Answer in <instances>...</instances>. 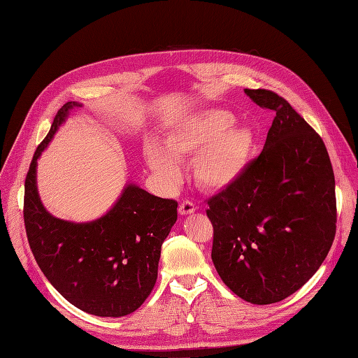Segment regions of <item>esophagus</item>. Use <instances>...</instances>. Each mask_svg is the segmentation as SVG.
I'll use <instances>...</instances> for the list:
<instances>
[{
    "mask_svg": "<svg viewBox=\"0 0 358 358\" xmlns=\"http://www.w3.org/2000/svg\"><path fill=\"white\" fill-rule=\"evenodd\" d=\"M196 210V208H194V205L190 202V201H184L181 205H180V208H178V213L181 214V215H190V214H193Z\"/></svg>",
    "mask_w": 358,
    "mask_h": 358,
    "instance_id": "34e87169",
    "label": "esophagus"
}]
</instances>
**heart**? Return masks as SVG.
Masks as SVG:
<instances>
[{
  "instance_id": "heart-1",
  "label": "heart",
  "mask_w": 358,
  "mask_h": 358,
  "mask_svg": "<svg viewBox=\"0 0 358 358\" xmlns=\"http://www.w3.org/2000/svg\"><path fill=\"white\" fill-rule=\"evenodd\" d=\"M234 121L231 112L218 108L184 116L166 132L164 144L145 143V164L166 186H176L181 177L178 162L193 157L197 186L210 193L229 190L245 177L257 149L252 128Z\"/></svg>"
}]
</instances>
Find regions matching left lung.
<instances>
[{"instance_id": "left-lung-1", "label": "left lung", "mask_w": 358, "mask_h": 358, "mask_svg": "<svg viewBox=\"0 0 358 358\" xmlns=\"http://www.w3.org/2000/svg\"><path fill=\"white\" fill-rule=\"evenodd\" d=\"M245 94L275 116L245 177L208 201L210 257L237 296L267 306L295 294L327 257L336 231L335 176L323 140L283 97Z\"/></svg>"}]
</instances>
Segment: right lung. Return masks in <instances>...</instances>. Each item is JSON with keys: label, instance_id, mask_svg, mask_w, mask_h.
Masks as SVG:
<instances>
[{"label": "right lung", "instance_id": "add662e5", "mask_svg": "<svg viewBox=\"0 0 358 358\" xmlns=\"http://www.w3.org/2000/svg\"><path fill=\"white\" fill-rule=\"evenodd\" d=\"M76 108L83 104H63L34 155L24 181L26 234L39 268L63 298L92 315L122 317L134 313L152 292L178 203L128 182L97 220L73 222L51 215L38 193V159Z\"/></svg>", "mask_w": 358, "mask_h": 358}]
</instances>
